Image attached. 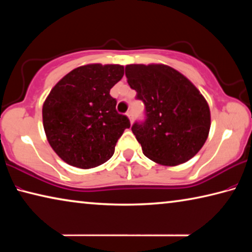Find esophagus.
Masks as SVG:
<instances>
[{
    "instance_id": "obj_1",
    "label": "esophagus",
    "mask_w": 252,
    "mask_h": 252,
    "mask_svg": "<svg viewBox=\"0 0 252 252\" xmlns=\"http://www.w3.org/2000/svg\"><path fill=\"white\" fill-rule=\"evenodd\" d=\"M126 116H127V118H129V120H130L131 123L133 122V113H132V111H127Z\"/></svg>"
}]
</instances>
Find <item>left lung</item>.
<instances>
[{
	"mask_svg": "<svg viewBox=\"0 0 252 252\" xmlns=\"http://www.w3.org/2000/svg\"><path fill=\"white\" fill-rule=\"evenodd\" d=\"M126 75L146 106L144 121L131 127L143 155L171 167L197 155L211 125L210 109L198 89L164 64H129Z\"/></svg>",
	"mask_w": 252,
	"mask_h": 252,
	"instance_id": "obj_1",
	"label": "left lung"
}]
</instances>
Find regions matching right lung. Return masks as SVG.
<instances>
[{"label": "right lung", "instance_id": "add662e5", "mask_svg": "<svg viewBox=\"0 0 252 252\" xmlns=\"http://www.w3.org/2000/svg\"><path fill=\"white\" fill-rule=\"evenodd\" d=\"M123 74L119 64H88L72 70L51 90L42 109L44 131L67 164L95 168L113 156L118 140L130 127L110 95Z\"/></svg>", "mask_w": 252, "mask_h": 252}]
</instances>
